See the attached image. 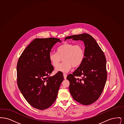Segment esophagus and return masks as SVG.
<instances>
[{
    "mask_svg": "<svg viewBox=\"0 0 124 124\" xmlns=\"http://www.w3.org/2000/svg\"><path fill=\"white\" fill-rule=\"evenodd\" d=\"M63 76H64V79H66V77H67V75L65 73H63Z\"/></svg>",
    "mask_w": 124,
    "mask_h": 124,
    "instance_id": "1",
    "label": "esophagus"
}]
</instances>
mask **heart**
Wrapping results in <instances>:
<instances>
[{"mask_svg":"<svg viewBox=\"0 0 124 124\" xmlns=\"http://www.w3.org/2000/svg\"><path fill=\"white\" fill-rule=\"evenodd\" d=\"M85 57L84 48L79 44L65 43L57 48V53L51 52L49 59L54 67H56L62 58L64 62L57 66L56 72H67L73 66L78 67L82 64Z\"/></svg>","mask_w":124,"mask_h":124,"instance_id":"b5f03b06","label":"heart"}]
</instances>
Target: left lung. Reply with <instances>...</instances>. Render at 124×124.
I'll list each match as a JSON object with an SVG mask.
<instances>
[{"label": "left lung", "mask_w": 124, "mask_h": 124, "mask_svg": "<svg viewBox=\"0 0 124 124\" xmlns=\"http://www.w3.org/2000/svg\"><path fill=\"white\" fill-rule=\"evenodd\" d=\"M84 42L85 57L82 64L72 74L67 76L69 90L73 99L84 105H89L97 100L101 94L107 79L106 58L94 39L87 33L70 36L65 38ZM81 77L76 79L75 77Z\"/></svg>", "instance_id": "1"}]
</instances>
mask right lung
<instances>
[{"label":"right lung","instance_id":"right-lung-1","mask_svg":"<svg viewBox=\"0 0 124 124\" xmlns=\"http://www.w3.org/2000/svg\"><path fill=\"white\" fill-rule=\"evenodd\" d=\"M60 40L54 38L35 39L25 48L17 65L18 87L31 106L39 110L51 106L56 100L61 73L50 77L54 70L49 59L53 46Z\"/></svg>","mask_w":124,"mask_h":124}]
</instances>
